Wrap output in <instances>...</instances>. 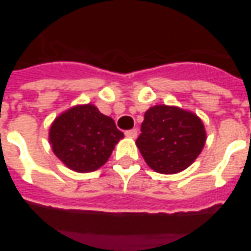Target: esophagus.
<instances>
[{
    "label": "esophagus",
    "mask_w": 251,
    "mask_h": 251,
    "mask_svg": "<svg viewBox=\"0 0 251 251\" xmlns=\"http://www.w3.org/2000/svg\"><path fill=\"white\" fill-rule=\"evenodd\" d=\"M137 134H138L137 129H131V130H126L125 131V136L129 137V138H136Z\"/></svg>",
    "instance_id": "esophagus-1"
}]
</instances>
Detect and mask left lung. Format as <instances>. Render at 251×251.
Here are the masks:
<instances>
[{
    "label": "left lung",
    "mask_w": 251,
    "mask_h": 251,
    "mask_svg": "<svg viewBox=\"0 0 251 251\" xmlns=\"http://www.w3.org/2000/svg\"><path fill=\"white\" fill-rule=\"evenodd\" d=\"M136 144L154 172L177 174L188 168L203 151L204 125L191 111L156 104L145 113Z\"/></svg>",
    "instance_id": "8db88e82"
}]
</instances>
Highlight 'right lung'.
I'll list each match as a JSON object with an SVG mask.
<instances>
[{
	"mask_svg": "<svg viewBox=\"0 0 251 251\" xmlns=\"http://www.w3.org/2000/svg\"><path fill=\"white\" fill-rule=\"evenodd\" d=\"M124 133L113 118L94 104H77L52 122L50 144L56 157L75 172L86 174L100 168Z\"/></svg>",
	"mask_w": 251,
	"mask_h": 251,
	"instance_id": "obj_1",
	"label": "right lung"
}]
</instances>
